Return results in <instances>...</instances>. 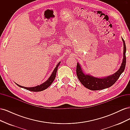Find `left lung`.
Returning a JSON list of instances; mask_svg holds the SVG:
<instances>
[{
  "instance_id": "left-lung-1",
  "label": "left lung",
  "mask_w": 130,
  "mask_h": 130,
  "mask_svg": "<svg viewBox=\"0 0 130 130\" xmlns=\"http://www.w3.org/2000/svg\"><path fill=\"white\" fill-rule=\"evenodd\" d=\"M122 40L124 43V58L123 62H122L120 68L118 71L111 76H109L105 78H96L88 75H85L82 72L80 64L77 63L76 66V75L78 80L81 82V83L85 87L92 90H98L104 89L110 87L118 80L120 75L124 71L126 66V45L123 38Z\"/></svg>"
}]
</instances>
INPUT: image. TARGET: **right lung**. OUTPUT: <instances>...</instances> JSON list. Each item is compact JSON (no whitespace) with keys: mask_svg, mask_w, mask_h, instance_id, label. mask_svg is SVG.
<instances>
[{"mask_svg":"<svg viewBox=\"0 0 130 130\" xmlns=\"http://www.w3.org/2000/svg\"><path fill=\"white\" fill-rule=\"evenodd\" d=\"M60 63H61V62H59L57 64L55 68L54 69L53 72L52 73V75H51V76L48 78V80L40 86H36V87H23V86H22L19 85L17 84H16L17 85V86H19V87L26 89L30 90V91H31V92L42 91V90H44L48 87H49V86L51 85V84H52L53 82V81H54L55 78V77H56V74L58 67L59 66V65L60 64Z\"/></svg>","mask_w":130,"mask_h":130,"instance_id":"right-lung-1","label":"right lung"}]
</instances>
